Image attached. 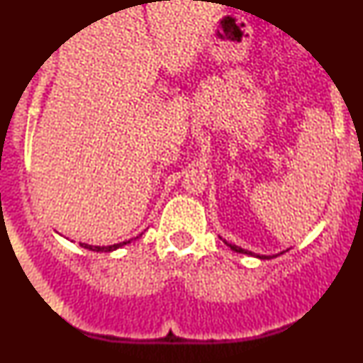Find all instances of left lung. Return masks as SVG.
Instances as JSON below:
<instances>
[{"instance_id":"obj_1","label":"left lung","mask_w":363,"mask_h":363,"mask_svg":"<svg viewBox=\"0 0 363 363\" xmlns=\"http://www.w3.org/2000/svg\"><path fill=\"white\" fill-rule=\"evenodd\" d=\"M228 245V247L232 249V251H235V252H240V254H251V256H254L252 252H249V251H245V249H242V247H237V245H234V244H228V242H225ZM285 252V251H283ZM283 252H280V254H283ZM280 254H277V256H280ZM277 256H257L259 257V259H272V257H277Z\"/></svg>"}]
</instances>
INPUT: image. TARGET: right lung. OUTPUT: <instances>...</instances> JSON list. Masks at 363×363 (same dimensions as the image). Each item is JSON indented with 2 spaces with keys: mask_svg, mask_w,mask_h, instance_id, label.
Segmentation results:
<instances>
[{
  "mask_svg": "<svg viewBox=\"0 0 363 363\" xmlns=\"http://www.w3.org/2000/svg\"><path fill=\"white\" fill-rule=\"evenodd\" d=\"M136 239H138V237H136ZM131 242V240H126V242H119V244H114V245H89V244H80L82 247H85V249H89V251H95V252H111V251H114V249H118V247H121V245H126V244H129Z\"/></svg>",
  "mask_w": 363,
  "mask_h": 363,
  "instance_id": "obj_1",
  "label": "right lung"
}]
</instances>
